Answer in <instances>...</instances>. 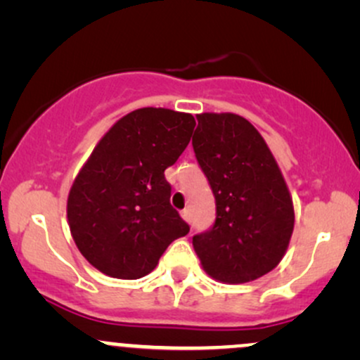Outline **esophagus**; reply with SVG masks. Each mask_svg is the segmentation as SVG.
<instances>
[{
    "instance_id": "34e87169",
    "label": "esophagus",
    "mask_w": 360,
    "mask_h": 360,
    "mask_svg": "<svg viewBox=\"0 0 360 360\" xmlns=\"http://www.w3.org/2000/svg\"><path fill=\"white\" fill-rule=\"evenodd\" d=\"M181 217H183L184 220L188 221V223H191V210H189V208H184L183 212H181Z\"/></svg>"
}]
</instances>
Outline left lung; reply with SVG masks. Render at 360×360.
I'll use <instances>...</instances> for the list:
<instances>
[{"mask_svg": "<svg viewBox=\"0 0 360 360\" xmlns=\"http://www.w3.org/2000/svg\"><path fill=\"white\" fill-rule=\"evenodd\" d=\"M193 148L217 201V220L193 237L205 272L226 284L267 274L286 254L295 208L266 140L235 113L196 115Z\"/></svg>", "mask_w": 360, "mask_h": 360, "instance_id": "8db88e82", "label": "left lung"}]
</instances>
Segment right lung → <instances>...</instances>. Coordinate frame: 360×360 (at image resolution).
I'll use <instances>...</instances> for the list:
<instances>
[{"instance_id":"1","label":"right lung","mask_w":360,"mask_h":360,"mask_svg":"<svg viewBox=\"0 0 360 360\" xmlns=\"http://www.w3.org/2000/svg\"><path fill=\"white\" fill-rule=\"evenodd\" d=\"M193 115L140 108L105 134L74 179L68 221L93 267L117 279L155 269L169 243L189 225L171 206L164 171L179 159L194 130Z\"/></svg>"}]
</instances>
